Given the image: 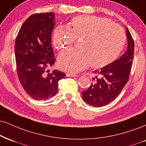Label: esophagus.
<instances>
[{
    "label": "esophagus",
    "mask_w": 146,
    "mask_h": 146,
    "mask_svg": "<svg viewBox=\"0 0 146 146\" xmlns=\"http://www.w3.org/2000/svg\"><path fill=\"white\" fill-rule=\"evenodd\" d=\"M66 77H75V76H78L77 75L73 74V73H66Z\"/></svg>",
    "instance_id": "esophagus-1"
}]
</instances>
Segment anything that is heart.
<instances>
[{"instance_id":"heart-1","label":"heart","mask_w":146,"mask_h":146,"mask_svg":"<svg viewBox=\"0 0 146 146\" xmlns=\"http://www.w3.org/2000/svg\"><path fill=\"white\" fill-rule=\"evenodd\" d=\"M75 39H82V50H66L58 58L60 68L68 73H78L90 64L98 68L111 64L122 52L126 36L124 29L109 19L82 15L73 17L68 29L57 26L52 34L57 50L71 47Z\"/></svg>"}]
</instances>
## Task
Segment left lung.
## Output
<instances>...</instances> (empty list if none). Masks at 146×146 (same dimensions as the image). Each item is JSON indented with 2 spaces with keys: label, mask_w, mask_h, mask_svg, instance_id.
<instances>
[{
  "label": "left lung",
  "mask_w": 146,
  "mask_h": 146,
  "mask_svg": "<svg viewBox=\"0 0 146 146\" xmlns=\"http://www.w3.org/2000/svg\"><path fill=\"white\" fill-rule=\"evenodd\" d=\"M128 40L127 50L120 58L101 70H95L96 77L94 84L82 93V98L88 104L94 107H102L113 101L122 90L127 83L131 73L133 56H134V41L126 28Z\"/></svg>",
  "instance_id": "1"
}]
</instances>
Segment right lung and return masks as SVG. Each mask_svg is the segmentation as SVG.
<instances>
[{
	"label": "right lung",
	"instance_id": "obj_1",
	"mask_svg": "<svg viewBox=\"0 0 146 146\" xmlns=\"http://www.w3.org/2000/svg\"><path fill=\"white\" fill-rule=\"evenodd\" d=\"M54 13L31 15L21 26L15 38L17 73L21 85L33 99L47 100L56 95L59 80L65 73L47 68L55 63L52 33Z\"/></svg>",
	"mask_w": 146,
	"mask_h": 146
}]
</instances>
